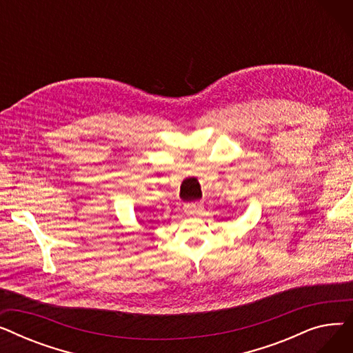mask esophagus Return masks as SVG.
Listing matches in <instances>:
<instances>
[{
  "label": "esophagus",
  "instance_id": "34e87169",
  "mask_svg": "<svg viewBox=\"0 0 353 353\" xmlns=\"http://www.w3.org/2000/svg\"><path fill=\"white\" fill-rule=\"evenodd\" d=\"M183 209H184V212H186L188 214L194 216V214L201 213L203 206H201V203H199V201H190V203H186V205L183 206Z\"/></svg>",
  "mask_w": 353,
  "mask_h": 353
}]
</instances>
